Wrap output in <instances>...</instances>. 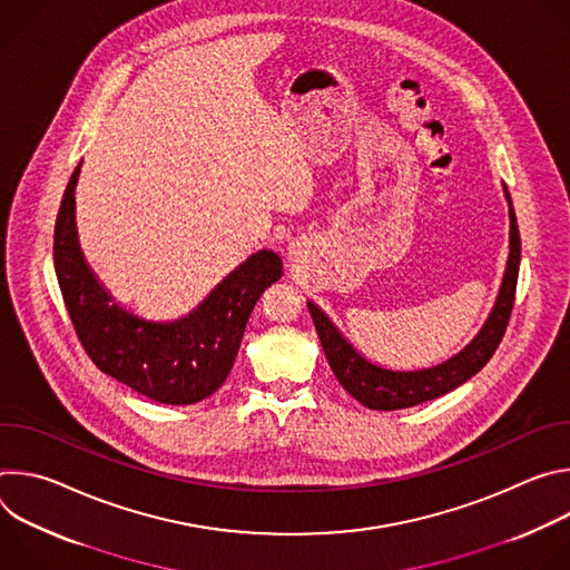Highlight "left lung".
Returning <instances> with one entry per match:
<instances>
[{"label": "left lung", "mask_w": 570, "mask_h": 570, "mask_svg": "<svg viewBox=\"0 0 570 570\" xmlns=\"http://www.w3.org/2000/svg\"><path fill=\"white\" fill-rule=\"evenodd\" d=\"M505 198L510 203V257H508L503 284L499 291L497 304L484 322V327L453 358L435 367L415 370V372H394V370L379 367L367 358H363L334 327V322L313 302H306L324 356L330 361V367L334 370L338 383L356 401H361L365 409L401 411V409H411V405L438 399L455 390L464 381H469L475 372H480L487 365V361L494 356L508 330L510 313L514 306L519 264H521V236H519V225H517V216H514L508 189H505Z\"/></svg>", "instance_id": "obj_1"}]
</instances>
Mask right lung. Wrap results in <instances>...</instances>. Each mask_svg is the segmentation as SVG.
Listing matches in <instances>:
<instances>
[{"instance_id": "1", "label": "right lung", "mask_w": 570, "mask_h": 570, "mask_svg": "<svg viewBox=\"0 0 570 570\" xmlns=\"http://www.w3.org/2000/svg\"><path fill=\"white\" fill-rule=\"evenodd\" d=\"M78 169L58 209L53 266L80 345L104 374L157 403L189 405L207 399L225 383L255 304L282 277V259L273 250H259L189 315L174 322L141 320L108 295L78 248Z\"/></svg>"}]
</instances>
